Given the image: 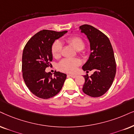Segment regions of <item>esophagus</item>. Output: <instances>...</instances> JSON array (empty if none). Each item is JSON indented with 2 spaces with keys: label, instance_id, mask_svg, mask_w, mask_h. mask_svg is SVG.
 <instances>
[{
  "label": "esophagus",
  "instance_id": "obj_1",
  "mask_svg": "<svg viewBox=\"0 0 134 134\" xmlns=\"http://www.w3.org/2000/svg\"><path fill=\"white\" fill-rule=\"evenodd\" d=\"M69 76H70V77H71L72 78H75V77H77V75H74V74H70V75H69Z\"/></svg>",
  "mask_w": 134,
  "mask_h": 134
}]
</instances>
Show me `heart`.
<instances>
[{"label":"heart","mask_w":134,"mask_h":134,"mask_svg":"<svg viewBox=\"0 0 134 134\" xmlns=\"http://www.w3.org/2000/svg\"><path fill=\"white\" fill-rule=\"evenodd\" d=\"M65 42L70 44L77 51H80L85 47L84 41L80 37L72 36L66 39ZM52 54L55 58H59L61 55L62 44L60 42L55 41L52 45ZM81 62L79 59H64L59 62L58 67L61 71L68 73H72L76 70L78 66L80 65Z\"/></svg>","instance_id":"1"}]
</instances>
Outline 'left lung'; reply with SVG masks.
Returning <instances> with one entry per match:
<instances>
[{
    "mask_svg": "<svg viewBox=\"0 0 134 134\" xmlns=\"http://www.w3.org/2000/svg\"><path fill=\"white\" fill-rule=\"evenodd\" d=\"M80 30L87 35L91 50L82 69L87 72L94 71L90 77L84 75L82 90L91 97H99L109 89L114 81L116 72L114 51L109 38L99 30L89 25H82Z\"/></svg>",
    "mask_w": 134,
    "mask_h": 134,
    "instance_id": "8db88e82",
    "label": "left lung"
}]
</instances>
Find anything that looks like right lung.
<instances>
[{"label":"right lung","mask_w":134,"mask_h":134,"mask_svg":"<svg viewBox=\"0 0 134 134\" xmlns=\"http://www.w3.org/2000/svg\"><path fill=\"white\" fill-rule=\"evenodd\" d=\"M67 31L43 30L32 36L25 45L22 55V73L25 84L37 97L48 99L58 93L67 75L55 72L52 77L46 68L52 60V45Z\"/></svg>","instance_id":"add662e5"}]
</instances>
